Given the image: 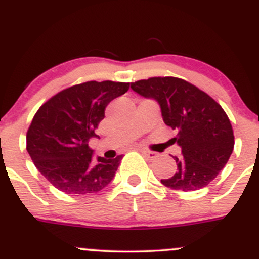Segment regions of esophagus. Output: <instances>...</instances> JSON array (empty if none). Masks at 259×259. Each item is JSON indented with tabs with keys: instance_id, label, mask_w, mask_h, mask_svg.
Instances as JSON below:
<instances>
[{
	"instance_id": "1",
	"label": "esophagus",
	"mask_w": 259,
	"mask_h": 259,
	"mask_svg": "<svg viewBox=\"0 0 259 259\" xmlns=\"http://www.w3.org/2000/svg\"><path fill=\"white\" fill-rule=\"evenodd\" d=\"M140 152L144 155V156H146L148 159H150V160H154L157 157V154L154 151H149V150H145V149H140Z\"/></svg>"
}]
</instances>
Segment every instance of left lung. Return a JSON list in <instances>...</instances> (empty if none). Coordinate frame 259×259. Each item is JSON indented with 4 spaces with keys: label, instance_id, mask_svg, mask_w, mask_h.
<instances>
[{
    "label": "left lung",
    "instance_id": "obj_1",
    "mask_svg": "<svg viewBox=\"0 0 259 259\" xmlns=\"http://www.w3.org/2000/svg\"><path fill=\"white\" fill-rule=\"evenodd\" d=\"M133 91L157 100L164 122L176 132L181 156L178 171L161 180L172 190L195 191L207 186L225 167L235 146V135L221 105L194 84L175 77H152L132 83Z\"/></svg>",
    "mask_w": 259,
    "mask_h": 259
}]
</instances>
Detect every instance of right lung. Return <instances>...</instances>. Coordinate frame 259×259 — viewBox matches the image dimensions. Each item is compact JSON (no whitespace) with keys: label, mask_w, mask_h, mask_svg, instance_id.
Segmentation results:
<instances>
[{"label":"right lung","mask_w":259,"mask_h":259,"mask_svg":"<svg viewBox=\"0 0 259 259\" xmlns=\"http://www.w3.org/2000/svg\"><path fill=\"white\" fill-rule=\"evenodd\" d=\"M130 83L85 81L63 89L40 105L27 132V151L40 174L64 194L99 192L113 180L122 155L93 159L89 139L105 108Z\"/></svg>","instance_id":"right-lung-1"}]
</instances>
